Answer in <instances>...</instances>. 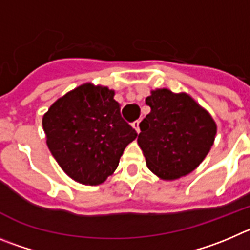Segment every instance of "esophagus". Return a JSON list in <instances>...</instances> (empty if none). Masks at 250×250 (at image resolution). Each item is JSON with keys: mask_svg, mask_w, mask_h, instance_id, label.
Returning <instances> with one entry per match:
<instances>
[{"mask_svg": "<svg viewBox=\"0 0 250 250\" xmlns=\"http://www.w3.org/2000/svg\"><path fill=\"white\" fill-rule=\"evenodd\" d=\"M132 128L136 130L137 133H139V121H136V122L132 123Z\"/></svg>", "mask_w": 250, "mask_h": 250, "instance_id": "esophagus-1", "label": "esophagus"}]
</instances>
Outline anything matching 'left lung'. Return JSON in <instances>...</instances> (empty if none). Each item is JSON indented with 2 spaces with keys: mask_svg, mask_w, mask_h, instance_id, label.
Returning a JSON list of instances; mask_svg holds the SVG:
<instances>
[{
  "mask_svg": "<svg viewBox=\"0 0 250 250\" xmlns=\"http://www.w3.org/2000/svg\"><path fill=\"white\" fill-rule=\"evenodd\" d=\"M146 104L150 112L139 125L137 142L147 167L163 181L192 173L214 143L213 117L188 93L168 88L150 91Z\"/></svg>",
  "mask_w": 250,
  "mask_h": 250,
  "instance_id": "8db88e82",
  "label": "left lung"
}]
</instances>
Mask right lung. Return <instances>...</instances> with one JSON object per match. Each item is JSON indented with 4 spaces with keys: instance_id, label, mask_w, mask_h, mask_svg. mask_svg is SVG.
<instances>
[{
    "instance_id": "add662e5",
    "label": "right lung",
    "mask_w": 250,
    "mask_h": 250,
    "mask_svg": "<svg viewBox=\"0 0 250 250\" xmlns=\"http://www.w3.org/2000/svg\"><path fill=\"white\" fill-rule=\"evenodd\" d=\"M49 152L69 178L98 186L118 167L137 132L121 117L114 91L83 83L58 98L43 114Z\"/></svg>"
}]
</instances>
